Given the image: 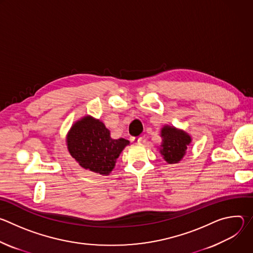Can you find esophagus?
<instances>
[{
    "instance_id": "1",
    "label": "esophagus",
    "mask_w": 253,
    "mask_h": 253,
    "mask_svg": "<svg viewBox=\"0 0 253 253\" xmlns=\"http://www.w3.org/2000/svg\"><path fill=\"white\" fill-rule=\"evenodd\" d=\"M130 140H131V142L137 144V143H140V142L142 141V138H141V137H138V136H133V137L130 138Z\"/></svg>"
}]
</instances>
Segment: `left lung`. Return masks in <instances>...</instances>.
I'll use <instances>...</instances> for the list:
<instances>
[{"label": "left lung", "mask_w": 253, "mask_h": 253, "mask_svg": "<svg viewBox=\"0 0 253 253\" xmlns=\"http://www.w3.org/2000/svg\"><path fill=\"white\" fill-rule=\"evenodd\" d=\"M162 143L160 150L163 158L170 164L177 163L185 155L187 146L191 142L190 136L174 127L165 126L161 130Z\"/></svg>", "instance_id": "8db88e82"}]
</instances>
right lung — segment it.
Instances as JSON below:
<instances>
[{
	"label": "right lung",
	"mask_w": 253,
	"mask_h": 253,
	"mask_svg": "<svg viewBox=\"0 0 253 253\" xmlns=\"http://www.w3.org/2000/svg\"><path fill=\"white\" fill-rule=\"evenodd\" d=\"M129 141L123 138L112 139L105 125L90 116H86L72 126L67 145L72 157L79 164L101 175L109 174L119 154Z\"/></svg>",
	"instance_id": "add662e5"
}]
</instances>
